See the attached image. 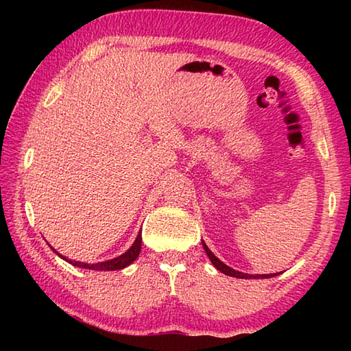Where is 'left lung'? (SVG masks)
I'll use <instances>...</instances> for the list:
<instances>
[{
	"mask_svg": "<svg viewBox=\"0 0 351 351\" xmlns=\"http://www.w3.org/2000/svg\"><path fill=\"white\" fill-rule=\"evenodd\" d=\"M201 243H203V247H204V251H206V254H207V257L210 258L212 265L215 266V268H217L219 272H223V274H226V276H230V277H235V278H271V277L277 276V274H257V276H254V274H246V272L235 271V269L230 268V266L224 265L223 261L219 260L218 257H215V255L212 254L210 249L207 247V245H206L204 241H201Z\"/></svg>",
	"mask_w": 351,
	"mask_h": 351,
	"instance_id": "1",
	"label": "left lung"
}]
</instances>
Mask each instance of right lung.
<instances>
[{
	"mask_svg": "<svg viewBox=\"0 0 351 351\" xmlns=\"http://www.w3.org/2000/svg\"><path fill=\"white\" fill-rule=\"evenodd\" d=\"M141 245H142V234L139 232L138 237H136L134 243L132 245V247L128 249L127 252H123L122 255H119L116 258H111V260H106V261H99V263H82V261H73V260H68L66 257H63L62 254H58L54 247H52V251H54L57 255H60L63 260L69 261L71 265L77 266V268H85V269H94V271H117V269H123L127 268L133 263V261L139 257V252H141Z\"/></svg>",
	"mask_w": 351,
	"mask_h": 351,
	"instance_id": "right-lung-1",
	"label": "right lung"
}]
</instances>
